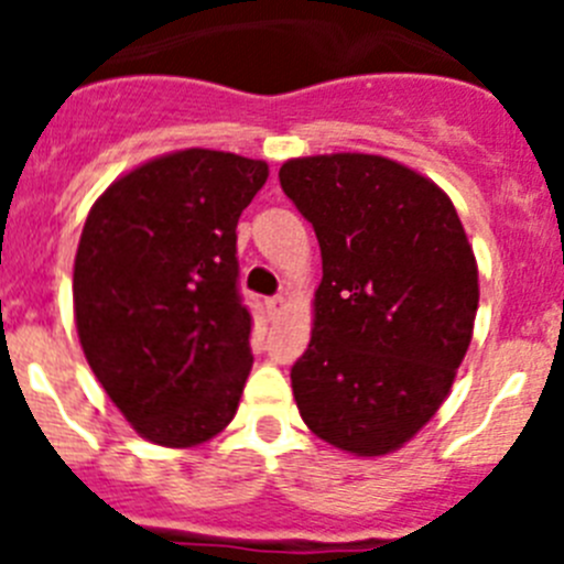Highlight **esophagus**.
I'll return each mask as SVG.
<instances>
[{"mask_svg": "<svg viewBox=\"0 0 564 564\" xmlns=\"http://www.w3.org/2000/svg\"><path fill=\"white\" fill-rule=\"evenodd\" d=\"M285 307H288V302L282 296H271L265 302V311H268V316H271V318L282 316V313H285Z\"/></svg>", "mask_w": 564, "mask_h": 564, "instance_id": "34e87169", "label": "esophagus"}]
</instances>
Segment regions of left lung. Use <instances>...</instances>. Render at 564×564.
<instances>
[{
    "label": "left lung",
    "instance_id": "1",
    "mask_svg": "<svg viewBox=\"0 0 564 564\" xmlns=\"http://www.w3.org/2000/svg\"><path fill=\"white\" fill-rule=\"evenodd\" d=\"M279 183L322 248L299 415L336 449L390 455L441 410L471 344L475 251L449 194L381 154L293 158Z\"/></svg>",
    "mask_w": 564,
    "mask_h": 564
}]
</instances>
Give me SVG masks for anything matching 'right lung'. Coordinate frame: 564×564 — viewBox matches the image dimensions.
Here are the masks:
<instances>
[{"label": "right lung", "mask_w": 564, "mask_h": 564, "mask_svg": "<svg viewBox=\"0 0 564 564\" xmlns=\"http://www.w3.org/2000/svg\"><path fill=\"white\" fill-rule=\"evenodd\" d=\"M268 163L181 149L121 174L89 208L73 311L89 370L132 430L169 449L212 441L251 372L237 220Z\"/></svg>", "instance_id": "right-lung-1"}]
</instances>
